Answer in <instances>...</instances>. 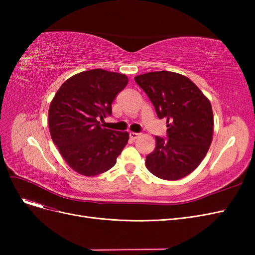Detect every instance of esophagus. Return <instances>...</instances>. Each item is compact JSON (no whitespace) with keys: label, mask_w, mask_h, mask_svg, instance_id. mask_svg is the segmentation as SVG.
Segmentation results:
<instances>
[{"label":"esophagus","mask_w":255,"mask_h":255,"mask_svg":"<svg viewBox=\"0 0 255 255\" xmlns=\"http://www.w3.org/2000/svg\"><path fill=\"white\" fill-rule=\"evenodd\" d=\"M138 137H139V134H138V133H133V132L129 133V138H130V139H132V140L137 139Z\"/></svg>","instance_id":"1"}]
</instances>
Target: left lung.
<instances>
[{
	"mask_svg": "<svg viewBox=\"0 0 255 255\" xmlns=\"http://www.w3.org/2000/svg\"><path fill=\"white\" fill-rule=\"evenodd\" d=\"M135 81L149 97L157 117L167 119L168 139L155 136V149L145 157V166L159 179H183L200 165L212 143L210 100L180 73L148 72L135 76Z\"/></svg>",
	"mask_w": 255,
	"mask_h": 255,
	"instance_id": "1",
	"label": "left lung"
}]
</instances>
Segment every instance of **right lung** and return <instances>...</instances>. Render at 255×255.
Returning <instances> with one entry per match:
<instances>
[{
	"label": "right lung",
	"mask_w": 255,
	"mask_h": 255,
	"mask_svg": "<svg viewBox=\"0 0 255 255\" xmlns=\"http://www.w3.org/2000/svg\"><path fill=\"white\" fill-rule=\"evenodd\" d=\"M128 83L126 74L103 69L69 78L54 96L49 128L60 155L75 172L95 176L110 170L128 140V132L102 128L112 103Z\"/></svg>",
	"instance_id": "right-lung-1"
}]
</instances>
